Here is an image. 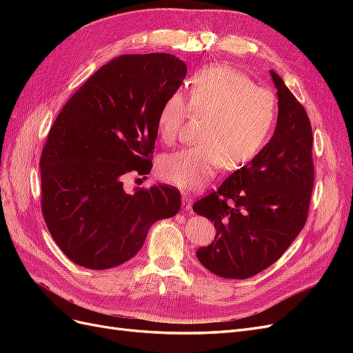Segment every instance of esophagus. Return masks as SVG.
Here are the masks:
<instances>
[{
    "instance_id": "obj_1",
    "label": "esophagus",
    "mask_w": 353,
    "mask_h": 353,
    "mask_svg": "<svg viewBox=\"0 0 353 353\" xmlns=\"http://www.w3.org/2000/svg\"><path fill=\"white\" fill-rule=\"evenodd\" d=\"M191 203H193V197H191L188 193H184L183 194V208L185 210L191 209Z\"/></svg>"
}]
</instances>
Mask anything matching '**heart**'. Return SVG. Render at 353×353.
<instances>
[{
    "label": "heart",
    "instance_id": "obj_1",
    "mask_svg": "<svg viewBox=\"0 0 353 353\" xmlns=\"http://www.w3.org/2000/svg\"><path fill=\"white\" fill-rule=\"evenodd\" d=\"M184 95L172 92L159 112V134L174 144L188 112L201 119L197 145L163 156L159 175L181 190H196L216 170L249 163L268 143L276 122V99L271 90L254 85L249 77L228 65H209L188 81Z\"/></svg>",
    "mask_w": 353,
    "mask_h": 353
}]
</instances>
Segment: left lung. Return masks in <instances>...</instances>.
<instances>
[{"mask_svg":"<svg viewBox=\"0 0 353 353\" xmlns=\"http://www.w3.org/2000/svg\"><path fill=\"white\" fill-rule=\"evenodd\" d=\"M271 77L279 119L270 143L193 206L216 230L197 259L222 279L245 280L268 268L307 219L314 188L311 122L284 81L274 70Z\"/></svg>","mask_w":353,"mask_h":353,"instance_id":"obj_1","label":"left lung"}]
</instances>
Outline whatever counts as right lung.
Segmentation results:
<instances>
[{
	"mask_svg": "<svg viewBox=\"0 0 353 353\" xmlns=\"http://www.w3.org/2000/svg\"><path fill=\"white\" fill-rule=\"evenodd\" d=\"M187 74L166 52L105 63L65 104L42 148L41 209L51 237L79 266L109 270L137 254L153 223L175 216V187L123 190L122 176L152 170L157 117Z\"/></svg>",
	"mask_w": 353,
	"mask_h": 353,
	"instance_id": "obj_1",
	"label": "right lung"
}]
</instances>
